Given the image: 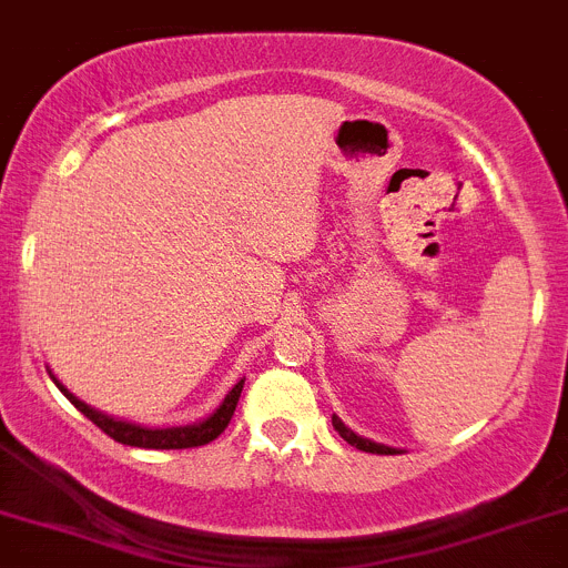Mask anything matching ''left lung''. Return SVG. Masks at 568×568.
Listing matches in <instances>:
<instances>
[{
    "label": "left lung",
    "instance_id": "obj_1",
    "mask_svg": "<svg viewBox=\"0 0 568 568\" xmlns=\"http://www.w3.org/2000/svg\"><path fill=\"white\" fill-rule=\"evenodd\" d=\"M332 425H335V430H337V434H341L343 439L348 442V445H355L357 450H366V454H379V456H394V454H399L397 447L379 445V442H372V439H363V436H357L355 430H352V428H346V425H343L341 419H337L335 414H332Z\"/></svg>",
    "mask_w": 568,
    "mask_h": 568
}]
</instances>
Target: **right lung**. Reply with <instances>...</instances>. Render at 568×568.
I'll use <instances>...</instances> for the list:
<instances>
[{
    "mask_svg": "<svg viewBox=\"0 0 568 568\" xmlns=\"http://www.w3.org/2000/svg\"><path fill=\"white\" fill-rule=\"evenodd\" d=\"M53 377V374H50ZM55 379V377H53ZM55 386L61 388L67 399L81 410L87 419L98 425L106 436H112L114 442H121V445H132V447H149V450H182V447H200L213 442L222 430L227 428L231 423L233 410H236L239 397H242V388H244V379H239L236 386L227 392V397L222 399V405L213 410L211 416H205L202 423L194 425H182V428H143V425H132V423H123V419H114V416L101 414V410L90 408L87 403H81L78 397H72L64 386H61L59 379H55Z\"/></svg>",
    "mask_w": 568,
    "mask_h": 568,
    "instance_id": "obj_1",
    "label": "right lung"
}]
</instances>
